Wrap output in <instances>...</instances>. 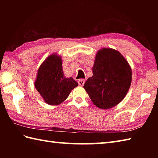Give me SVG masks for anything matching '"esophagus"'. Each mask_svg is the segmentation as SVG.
<instances>
[{
	"mask_svg": "<svg viewBox=\"0 0 158 158\" xmlns=\"http://www.w3.org/2000/svg\"><path fill=\"white\" fill-rule=\"evenodd\" d=\"M85 79H79L78 81V83H79V85L80 86H83V85L85 84Z\"/></svg>",
	"mask_w": 158,
	"mask_h": 158,
	"instance_id": "1",
	"label": "esophagus"
}]
</instances>
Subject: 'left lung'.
Instances as JSON below:
<instances>
[{"mask_svg": "<svg viewBox=\"0 0 158 158\" xmlns=\"http://www.w3.org/2000/svg\"><path fill=\"white\" fill-rule=\"evenodd\" d=\"M92 73L83 88L97 107L112 108L125 98L132 81V70L118 51L110 48L99 50Z\"/></svg>", "mask_w": 158, "mask_h": 158, "instance_id": "left-lung-1", "label": "left lung"}]
</instances>
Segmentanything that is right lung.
Returning a JSON list of instances; mask_svg holds the SVG:
<instances>
[{"label":"right lung","instance_id":"obj_1","mask_svg":"<svg viewBox=\"0 0 158 158\" xmlns=\"http://www.w3.org/2000/svg\"><path fill=\"white\" fill-rule=\"evenodd\" d=\"M78 83L72 77L64 76L61 57L49 56L38 70L35 86L44 101L50 105H58L68 98Z\"/></svg>","mask_w":158,"mask_h":158}]
</instances>
